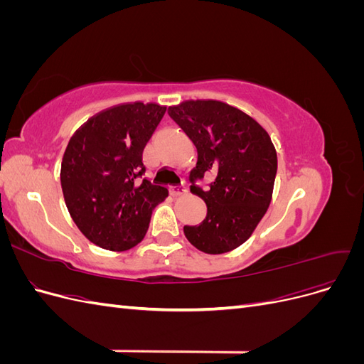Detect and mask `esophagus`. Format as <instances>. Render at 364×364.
<instances>
[{"label":"esophagus","mask_w":364,"mask_h":364,"mask_svg":"<svg viewBox=\"0 0 364 364\" xmlns=\"http://www.w3.org/2000/svg\"><path fill=\"white\" fill-rule=\"evenodd\" d=\"M188 193V188H186L185 185H174V186H171L170 188V194L171 196H183V194H186Z\"/></svg>","instance_id":"esophagus-1"}]
</instances>
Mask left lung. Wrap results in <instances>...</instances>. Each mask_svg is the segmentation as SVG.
<instances>
[{"instance_id": "obj_1", "label": "left lung", "mask_w": 364, "mask_h": 364, "mask_svg": "<svg viewBox=\"0 0 364 364\" xmlns=\"http://www.w3.org/2000/svg\"><path fill=\"white\" fill-rule=\"evenodd\" d=\"M168 115L197 149L191 193L208 206L203 222L183 226V234L211 255L234 250L252 235L270 205L278 168L273 142L255 119L223 102L188 100L168 107ZM208 171L216 179L202 189L195 181Z\"/></svg>"}]
</instances>
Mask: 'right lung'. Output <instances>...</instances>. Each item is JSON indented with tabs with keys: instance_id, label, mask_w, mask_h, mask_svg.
Masks as SVG:
<instances>
[{
	"instance_id": "right-lung-1",
	"label": "right lung",
	"mask_w": 364,
	"mask_h": 364,
	"mask_svg": "<svg viewBox=\"0 0 364 364\" xmlns=\"http://www.w3.org/2000/svg\"><path fill=\"white\" fill-rule=\"evenodd\" d=\"M167 107L124 103L91 117L63 153L65 203L91 243L123 252L146 237L151 211L168 190L142 179L144 150Z\"/></svg>"
}]
</instances>
